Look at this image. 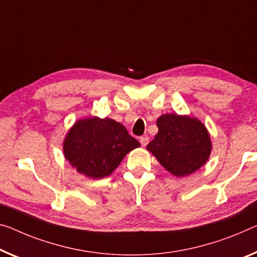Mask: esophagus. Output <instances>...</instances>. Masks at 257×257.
I'll list each match as a JSON object with an SVG mask.
<instances>
[{"instance_id":"esophagus-1","label":"esophagus","mask_w":257,"mask_h":257,"mask_svg":"<svg viewBox=\"0 0 257 257\" xmlns=\"http://www.w3.org/2000/svg\"><path fill=\"white\" fill-rule=\"evenodd\" d=\"M139 141H140L141 146H144V147H146V146H147L148 142H149V138L148 137H140Z\"/></svg>"}]
</instances>
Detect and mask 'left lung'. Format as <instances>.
Returning <instances> with one entry per match:
<instances>
[{
    "label": "left lung",
    "instance_id": "1",
    "mask_svg": "<svg viewBox=\"0 0 257 257\" xmlns=\"http://www.w3.org/2000/svg\"><path fill=\"white\" fill-rule=\"evenodd\" d=\"M157 127L159 133L147 149L172 175H191L209 159L210 138L200 120L168 113L157 119Z\"/></svg>",
    "mask_w": 257,
    "mask_h": 257
}]
</instances>
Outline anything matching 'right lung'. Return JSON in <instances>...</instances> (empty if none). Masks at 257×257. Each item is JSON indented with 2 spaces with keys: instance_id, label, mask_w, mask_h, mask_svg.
I'll list each match as a JSON object with an SVG mask.
<instances>
[{
  "instance_id": "obj_1",
  "label": "right lung",
  "mask_w": 257,
  "mask_h": 257,
  "mask_svg": "<svg viewBox=\"0 0 257 257\" xmlns=\"http://www.w3.org/2000/svg\"><path fill=\"white\" fill-rule=\"evenodd\" d=\"M119 123L93 117L73 125L64 141V155L71 167L94 179L111 175L125 155L139 147Z\"/></svg>"
}]
</instances>
